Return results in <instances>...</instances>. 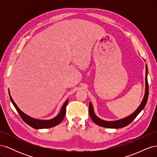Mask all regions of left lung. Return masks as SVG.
<instances>
[{
  "mask_svg": "<svg viewBox=\"0 0 157 157\" xmlns=\"http://www.w3.org/2000/svg\"><path fill=\"white\" fill-rule=\"evenodd\" d=\"M145 67H146L145 92V95H144V98L143 99V101H141L140 105L138 107V108H137L136 110L132 114V115H129L124 118H122V119L115 121H107L101 119V118H99L96 115V114H95L94 111L92 104L91 103V102H90L89 114H90V117L92 118V120L94 123H96V124L98 126L107 128H121L125 127L126 126L130 124V123L132 122V121L134 120L137 115H138V114L143 110L144 108L145 107L147 101V99H148V96H149V85H148V81H147L148 68H147V64L145 65Z\"/></svg>",
  "mask_w": 157,
  "mask_h": 157,
  "instance_id": "1",
  "label": "left lung"
}]
</instances>
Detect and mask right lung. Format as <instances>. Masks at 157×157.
Returning <instances> with one entry per match:
<instances>
[{
	"mask_svg": "<svg viewBox=\"0 0 157 157\" xmlns=\"http://www.w3.org/2000/svg\"><path fill=\"white\" fill-rule=\"evenodd\" d=\"M9 96H10V100L13 105L14 107L16 108L19 115H20L22 119L23 120L26 124H27L29 126H31L33 128H35V129H42V128H49L54 127L56 125H58L61 122L63 121V118L65 115L66 113V106H67V104L68 103L69 99L65 102L63 105L61 107V111L54 118H52L50 120H39V119H36V118H33L27 115L23 112H22L20 109L18 108L15 102L13 101L12 98L10 96V92H9Z\"/></svg>",
	"mask_w": 157,
	"mask_h": 157,
	"instance_id": "add662e5",
	"label": "right lung"
}]
</instances>
